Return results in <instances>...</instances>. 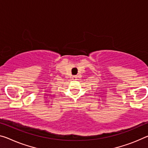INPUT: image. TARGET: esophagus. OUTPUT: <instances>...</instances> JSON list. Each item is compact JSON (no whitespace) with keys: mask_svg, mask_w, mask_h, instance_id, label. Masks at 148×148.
<instances>
[{"mask_svg":"<svg viewBox=\"0 0 148 148\" xmlns=\"http://www.w3.org/2000/svg\"><path fill=\"white\" fill-rule=\"evenodd\" d=\"M72 78H73V79H77V76H72Z\"/></svg>","mask_w":148,"mask_h":148,"instance_id":"34e87169","label":"esophagus"}]
</instances>
